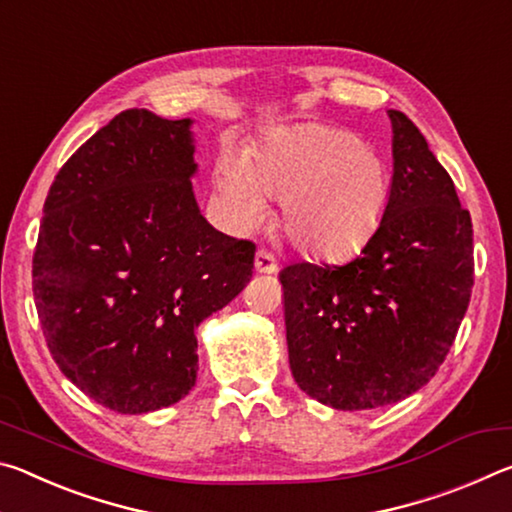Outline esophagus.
Returning a JSON list of instances; mask_svg holds the SVG:
<instances>
[{
  "label": "esophagus",
  "mask_w": 512,
  "mask_h": 512,
  "mask_svg": "<svg viewBox=\"0 0 512 512\" xmlns=\"http://www.w3.org/2000/svg\"><path fill=\"white\" fill-rule=\"evenodd\" d=\"M255 271L257 273H277V262L273 259L271 253H266V250H257L255 255Z\"/></svg>",
  "instance_id": "esophagus-1"
}]
</instances>
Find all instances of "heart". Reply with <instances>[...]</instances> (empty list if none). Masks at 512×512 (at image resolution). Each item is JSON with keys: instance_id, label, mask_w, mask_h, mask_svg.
<instances>
[{"instance_id": "b5f03b06", "label": "heart", "mask_w": 512, "mask_h": 512, "mask_svg": "<svg viewBox=\"0 0 512 512\" xmlns=\"http://www.w3.org/2000/svg\"><path fill=\"white\" fill-rule=\"evenodd\" d=\"M219 192L241 225L264 216V198L282 201V230L316 259H343L368 244L391 205L384 158L361 135L307 124L275 133L253 158H230Z\"/></svg>"}]
</instances>
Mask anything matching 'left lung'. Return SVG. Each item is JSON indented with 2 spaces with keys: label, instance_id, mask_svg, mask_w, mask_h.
Returning <instances> with one entry per match:
<instances>
[{
  "label": "left lung",
  "instance_id": "left-lung-1",
  "mask_svg": "<svg viewBox=\"0 0 512 512\" xmlns=\"http://www.w3.org/2000/svg\"><path fill=\"white\" fill-rule=\"evenodd\" d=\"M393 194L361 255L280 271L289 366L309 397L339 411L400 402L436 375L474 284L472 219L456 187L400 110Z\"/></svg>",
  "mask_w": 512,
  "mask_h": 512
}]
</instances>
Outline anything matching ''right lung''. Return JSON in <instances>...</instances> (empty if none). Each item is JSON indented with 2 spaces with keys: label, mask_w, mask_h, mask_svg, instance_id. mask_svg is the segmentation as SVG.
Returning <instances> with one entry per match:
<instances>
[{
  "label": "right lung",
  "mask_w": 512,
  "mask_h": 512,
  "mask_svg": "<svg viewBox=\"0 0 512 512\" xmlns=\"http://www.w3.org/2000/svg\"><path fill=\"white\" fill-rule=\"evenodd\" d=\"M192 119L124 110L49 187L33 298L63 375L117 413L196 384V327L253 277L255 244L214 230L192 189Z\"/></svg>",
  "instance_id": "1"
}]
</instances>
